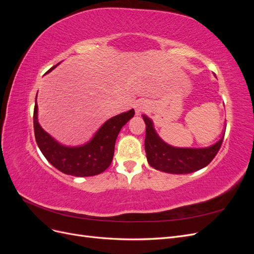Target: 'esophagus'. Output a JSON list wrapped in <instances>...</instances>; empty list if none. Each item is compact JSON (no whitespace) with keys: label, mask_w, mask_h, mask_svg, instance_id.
<instances>
[{"label":"esophagus","mask_w":254,"mask_h":254,"mask_svg":"<svg viewBox=\"0 0 254 254\" xmlns=\"http://www.w3.org/2000/svg\"><path fill=\"white\" fill-rule=\"evenodd\" d=\"M134 109H135V114L139 115L142 111L146 109V104L144 102H137L134 106Z\"/></svg>","instance_id":"34e87169"}]
</instances>
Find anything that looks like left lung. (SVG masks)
Returning <instances> with one entry per match:
<instances>
[{"mask_svg": "<svg viewBox=\"0 0 254 254\" xmlns=\"http://www.w3.org/2000/svg\"><path fill=\"white\" fill-rule=\"evenodd\" d=\"M146 124L145 151L146 158L151 167L157 171L168 174H190L197 172L210 164L217 155L224 141L225 130L220 139L209 147L183 148L174 147L165 143L157 133L153 122L143 114Z\"/></svg>", "mask_w": 254, "mask_h": 254, "instance_id": "obj_1", "label": "left lung"}]
</instances>
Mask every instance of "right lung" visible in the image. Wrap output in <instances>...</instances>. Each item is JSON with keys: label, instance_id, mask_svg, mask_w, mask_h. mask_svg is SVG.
Masks as SVG:
<instances>
[{"label": "right lung", "instance_id": "add662e5", "mask_svg": "<svg viewBox=\"0 0 254 254\" xmlns=\"http://www.w3.org/2000/svg\"><path fill=\"white\" fill-rule=\"evenodd\" d=\"M54 65L48 71L50 73ZM134 110L130 109L109 119L101 126L92 139L80 146H65L59 143L42 129L38 122L37 95L34 109L35 137L43 156L61 173L75 177H90L105 172L112 162L114 146L122 127L132 119Z\"/></svg>", "mask_w": 254, "mask_h": 254}]
</instances>
